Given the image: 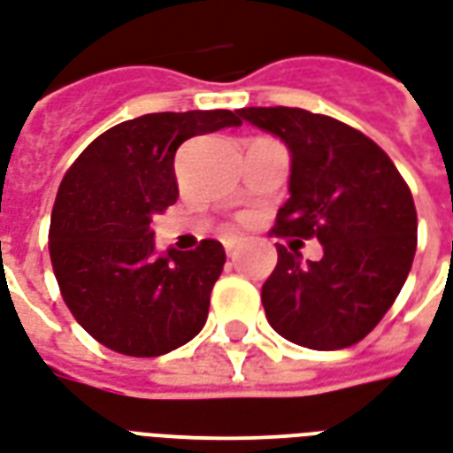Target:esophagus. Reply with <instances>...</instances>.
<instances>
[{
	"instance_id": "esophagus-1",
	"label": "esophagus",
	"mask_w": 453,
	"mask_h": 453,
	"mask_svg": "<svg viewBox=\"0 0 453 453\" xmlns=\"http://www.w3.org/2000/svg\"><path fill=\"white\" fill-rule=\"evenodd\" d=\"M242 242V237L240 235H226L223 237V244H226V252L233 254L237 250V244Z\"/></svg>"
}]
</instances>
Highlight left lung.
I'll list each match as a JSON object with an SVG mask.
<instances>
[{
	"label": "left lung",
	"mask_w": 453,
	"mask_h": 453,
	"mask_svg": "<svg viewBox=\"0 0 453 453\" xmlns=\"http://www.w3.org/2000/svg\"><path fill=\"white\" fill-rule=\"evenodd\" d=\"M242 119L290 150V199L276 235L317 237L319 261L278 244L261 288L266 319L290 343L338 350L363 341L401 293L418 242L408 184L377 143L300 107H242Z\"/></svg>",
	"instance_id": "obj_1"
}]
</instances>
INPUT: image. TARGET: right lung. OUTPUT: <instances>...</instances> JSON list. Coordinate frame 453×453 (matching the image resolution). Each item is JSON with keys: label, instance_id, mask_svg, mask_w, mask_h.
<instances>
[{"label": "right lung", "instance_id": "1", "mask_svg": "<svg viewBox=\"0 0 453 453\" xmlns=\"http://www.w3.org/2000/svg\"><path fill=\"white\" fill-rule=\"evenodd\" d=\"M240 124L230 110L136 117L100 134L66 170L50 259L73 319L110 350L158 357L203 329L226 250L203 240L189 252H158L150 220L180 194L177 149Z\"/></svg>", "mask_w": 453, "mask_h": 453}]
</instances>
